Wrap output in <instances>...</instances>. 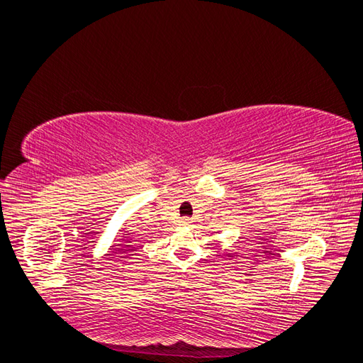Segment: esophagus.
I'll list each match as a JSON object with an SVG mask.
<instances>
[{
	"mask_svg": "<svg viewBox=\"0 0 363 363\" xmlns=\"http://www.w3.org/2000/svg\"><path fill=\"white\" fill-rule=\"evenodd\" d=\"M182 225H184V227H191V221L188 218H184V219H182Z\"/></svg>",
	"mask_w": 363,
	"mask_h": 363,
	"instance_id": "1",
	"label": "esophagus"
}]
</instances>
